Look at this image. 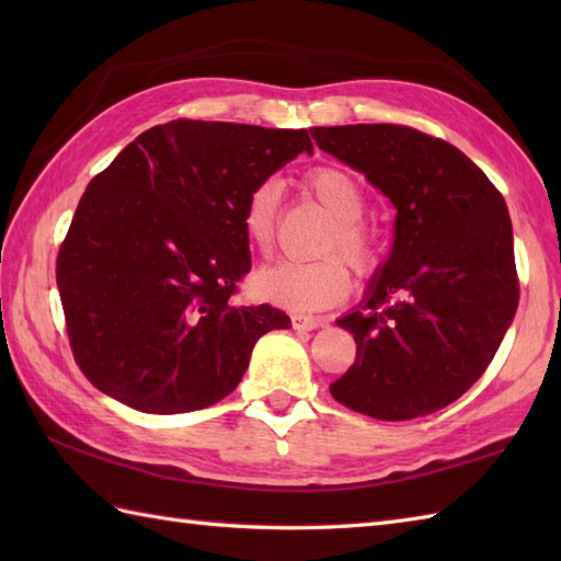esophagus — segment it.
Here are the masks:
<instances>
[{
	"label": "esophagus",
	"instance_id": "obj_1",
	"mask_svg": "<svg viewBox=\"0 0 561 561\" xmlns=\"http://www.w3.org/2000/svg\"><path fill=\"white\" fill-rule=\"evenodd\" d=\"M323 325V320L313 318V316H304V313H294L291 316V328L294 330H301V332H311L316 328Z\"/></svg>",
	"mask_w": 561,
	"mask_h": 561
}]
</instances>
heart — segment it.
I'll list each match as a JSON object with an SVG mask.
<instances>
[{
	"instance_id": "b5f03b06",
	"label": "heart",
	"mask_w": 561,
	"mask_h": 561,
	"mask_svg": "<svg viewBox=\"0 0 561 561\" xmlns=\"http://www.w3.org/2000/svg\"><path fill=\"white\" fill-rule=\"evenodd\" d=\"M306 187L323 205L335 226L323 241V255L318 260H282L253 274V291L257 299L289 311H325L337 306L352 291V274L341 259L368 274L378 265V236L362 214L366 195L359 181L340 165H316L306 173ZM282 187L277 181H262L250 190L241 209V229L245 243L260 255H267L277 233ZM335 252H342L340 259Z\"/></svg>"
}]
</instances>
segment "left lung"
Here are the masks:
<instances>
[{
  "mask_svg": "<svg viewBox=\"0 0 561 561\" xmlns=\"http://www.w3.org/2000/svg\"><path fill=\"white\" fill-rule=\"evenodd\" d=\"M316 145L396 205L390 257L350 330L356 359L330 386L383 422L444 410L490 366L518 308L514 233L502 193L460 149L404 125L313 127Z\"/></svg>",
  "mask_w": 561,
  "mask_h": 561,
  "instance_id": "left-lung-1",
  "label": "left lung"
}]
</instances>
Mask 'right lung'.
Instances as JSON below:
<instances>
[{"mask_svg": "<svg viewBox=\"0 0 561 561\" xmlns=\"http://www.w3.org/2000/svg\"><path fill=\"white\" fill-rule=\"evenodd\" d=\"M306 129L171 121L141 133L81 195L57 253L69 347L105 396L139 412L209 408L289 316L238 306L250 272L241 209Z\"/></svg>", "mask_w": 561, "mask_h": 561, "instance_id": "1", "label": "right lung"}]
</instances>
